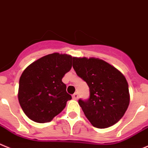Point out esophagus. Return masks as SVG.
Listing matches in <instances>:
<instances>
[{"instance_id": "esophagus-1", "label": "esophagus", "mask_w": 148, "mask_h": 148, "mask_svg": "<svg viewBox=\"0 0 148 148\" xmlns=\"http://www.w3.org/2000/svg\"><path fill=\"white\" fill-rule=\"evenodd\" d=\"M72 98H73V99H74V100H77V99H78V93H74V94H73Z\"/></svg>"}]
</instances>
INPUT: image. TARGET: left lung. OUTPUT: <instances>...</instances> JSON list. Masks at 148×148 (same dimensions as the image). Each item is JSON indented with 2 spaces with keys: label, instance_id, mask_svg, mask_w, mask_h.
<instances>
[{
  "label": "left lung",
  "instance_id": "left-lung-1",
  "mask_svg": "<svg viewBox=\"0 0 148 148\" xmlns=\"http://www.w3.org/2000/svg\"><path fill=\"white\" fill-rule=\"evenodd\" d=\"M73 68L90 88L89 99H79V104L90 123L104 128L118 123L130 101L123 74L104 60L95 58H74Z\"/></svg>",
  "mask_w": 148,
  "mask_h": 148
}]
</instances>
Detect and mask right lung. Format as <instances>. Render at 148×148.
I'll return each instance as SVG.
<instances>
[{
    "instance_id": "obj_1",
    "label": "right lung",
    "mask_w": 148,
    "mask_h": 148,
    "mask_svg": "<svg viewBox=\"0 0 148 148\" xmlns=\"http://www.w3.org/2000/svg\"><path fill=\"white\" fill-rule=\"evenodd\" d=\"M73 60L71 55L55 52L38 59L24 70L20 78L18 99L30 120L40 123L50 122L71 100L62 79L71 70Z\"/></svg>"
}]
</instances>
